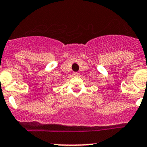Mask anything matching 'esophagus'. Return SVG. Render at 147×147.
Masks as SVG:
<instances>
[{
	"label": "esophagus",
	"mask_w": 147,
	"mask_h": 147,
	"mask_svg": "<svg viewBox=\"0 0 147 147\" xmlns=\"http://www.w3.org/2000/svg\"><path fill=\"white\" fill-rule=\"evenodd\" d=\"M78 75V72H73L74 76H77Z\"/></svg>",
	"instance_id": "34e87169"
}]
</instances>
